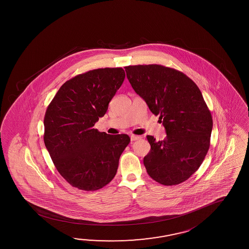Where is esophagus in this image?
<instances>
[{"label":"esophagus","mask_w":249,"mask_h":249,"mask_svg":"<svg viewBox=\"0 0 249 249\" xmlns=\"http://www.w3.org/2000/svg\"><path fill=\"white\" fill-rule=\"evenodd\" d=\"M141 138V136H136V135H131L130 136V139H131V141H136V140H139Z\"/></svg>","instance_id":"1"}]
</instances>
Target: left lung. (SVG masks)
Returning <instances> with one entry per match:
<instances>
[{"instance_id": "left-lung-1", "label": "left lung", "mask_w": 249, "mask_h": 249, "mask_svg": "<svg viewBox=\"0 0 249 249\" xmlns=\"http://www.w3.org/2000/svg\"><path fill=\"white\" fill-rule=\"evenodd\" d=\"M125 71L132 88L151 113L160 115L166 133L163 141L147 136V173L164 186L183 182L200 167L211 144L213 122L201 90L184 73L168 67L127 66Z\"/></svg>"}]
</instances>
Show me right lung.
<instances>
[{"mask_svg":"<svg viewBox=\"0 0 249 249\" xmlns=\"http://www.w3.org/2000/svg\"><path fill=\"white\" fill-rule=\"evenodd\" d=\"M125 78L122 68L85 72L67 81L47 107L44 142L57 171L72 187L95 191L107 185L130 142L126 134L93 128Z\"/></svg>","mask_w":249,"mask_h":249,"instance_id":"obj_1","label":"right lung"}]
</instances>
